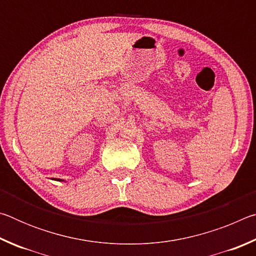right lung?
<instances>
[{
    "mask_svg": "<svg viewBox=\"0 0 256 256\" xmlns=\"http://www.w3.org/2000/svg\"><path fill=\"white\" fill-rule=\"evenodd\" d=\"M55 180H62L63 182V180H60V178H55Z\"/></svg>",
    "mask_w": 256,
    "mask_h": 256,
    "instance_id": "1",
    "label": "right lung"
}]
</instances>
